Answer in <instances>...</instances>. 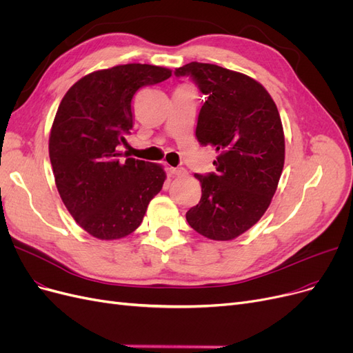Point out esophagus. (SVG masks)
Instances as JSON below:
<instances>
[{
  "label": "esophagus",
  "instance_id": "1",
  "mask_svg": "<svg viewBox=\"0 0 353 353\" xmlns=\"http://www.w3.org/2000/svg\"><path fill=\"white\" fill-rule=\"evenodd\" d=\"M170 173H172L173 176H177V177H186L188 176V172L185 168H170Z\"/></svg>",
  "mask_w": 353,
  "mask_h": 353
}]
</instances>
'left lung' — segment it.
Listing matches in <instances>:
<instances>
[{"mask_svg": "<svg viewBox=\"0 0 353 353\" xmlns=\"http://www.w3.org/2000/svg\"><path fill=\"white\" fill-rule=\"evenodd\" d=\"M174 74L190 75L208 96L196 138L218 152L215 173L194 174L202 196L186 219L206 239L234 240L263 216L276 192L285 163L278 108L262 84L237 71L190 62Z\"/></svg>", "mask_w": 353, "mask_h": 353, "instance_id": "left-lung-1", "label": "left lung"}]
</instances>
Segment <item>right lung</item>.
Masks as SVG:
<instances>
[{"label":"right lung","instance_id":"right-lung-1","mask_svg":"<svg viewBox=\"0 0 353 353\" xmlns=\"http://www.w3.org/2000/svg\"><path fill=\"white\" fill-rule=\"evenodd\" d=\"M170 77L172 70L157 65H116L87 74L61 100L49 135V159L63 205L90 236H129L161 190L163 165L121 161L117 148L134 126L137 91Z\"/></svg>","mask_w":353,"mask_h":353}]
</instances>
